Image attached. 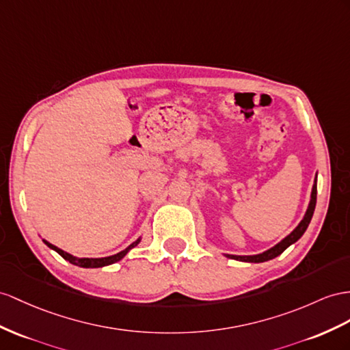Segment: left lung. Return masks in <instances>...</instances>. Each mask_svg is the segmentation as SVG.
<instances>
[{"label": "left lung", "mask_w": 350, "mask_h": 350, "mask_svg": "<svg viewBox=\"0 0 350 350\" xmlns=\"http://www.w3.org/2000/svg\"><path fill=\"white\" fill-rule=\"evenodd\" d=\"M315 205H317V180H315V185H313V187H312V195H310V202H309L308 211H306V214H304L303 220L299 223V226L295 228L288 237L284 238L280 244H276L273 248L267 250V252H265L262 254H257V256H228V257L235 258V260H241V262L262 263V262L271 260V258H275L276 256H280L281 253H284V250H286L291 244H294L299 238H301V235L304 234V230L308 229L309 223L312 220L313 211H315Z\"/></svg>", "instance_id": "1"}]
</instances>
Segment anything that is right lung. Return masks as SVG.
I'll return each instance as SVG.
<instances>
[{
  "instance_id": "obj_1",
  "label": "right lung",
  "mask_w": 350,
  "mask_h": 350,
  "mask_svg": "<svg viewBox=\"0 0 350 350\" xmlns=\"http://www.w3.org/2000/svg\"><path fill=\"white\" fill-rule=\"evenodd\" d=\"M44 243H46L50 248L55 250L56 253H59V254H60L62 257H64L65 260H68L69 263L77 265V266H79V267H102V266H107V265H112V263H115V262L121 260V258H122L125 254H127L131 248H134V247H136V245L140 243V239H137L136 243H133L131 245H129L127 248L122 250L121 253H118V254H113V256H109V257H102V258H88V257H81V258H78V257L70 256L69 253H65L64 250L57 248L56 245H53V244L47 243V241H44Z\"/></svg>"
}]
</instances>
